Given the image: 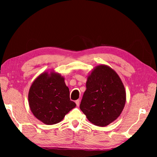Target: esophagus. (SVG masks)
<instances>
[{
	"label": "esophagus",
	"instance_id": "esophagus-1",
	"mask_svg": "<svg viewBox=\"0 0 157 157\" xmlns=\"http://www.w3.org/2000/svg\"><path fill=\"white\" fill-rule=\"evenodd\" d=\"M75 103H76V105L78 106V107H79V103H80V100H77L75 101Z\"/></svg>",
	"mask_w": 157,
	"mask_h": 157
}]
</instances>
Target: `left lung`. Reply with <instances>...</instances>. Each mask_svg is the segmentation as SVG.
Here are the masks:
<instances>
[{"mask_svg": "<svg viewBox=\"0 0 157 157\" xmlns=\"http://www.w3.org/2000/svg\"><path fill=\"white\" fill-rule=\"evenodd\" d=\"M79 108L95 125L105 127L116 120L126 102L120 77L109 66L99 65L88 76Z\"/></svg>", "mask_w": 157, "mask_h": 157, "instance_id": "8db88e82", "label": "left lung"}]
</instances>
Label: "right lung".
Masks as SVG:
<instances>
[{"instance_id": "right-lung-1", "label": "right lung", "mask_w": 157, "mask_h": 157, "mask_svg": "<svg viewBox=\"0 0 157 157\" xmlns=\"http://www.w3.org/2000/svg\"><path fill=\"white\" fill-rule=\"evenodd\" d=\"M28 102L34 116L46 124L59 123L76 106L70 100L64 78L54 72L37 77L29 90Z\"/></svg>"}]
</instances>
